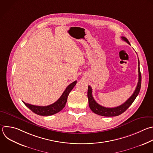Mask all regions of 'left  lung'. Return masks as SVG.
I'll return each instance as SVG.
<instances>
[{"mask_svg": "<svg viewBox=\"0 0 153 153\" xmlns=\"http://www.w3.org/2000/svg\"><path fill=\"white\" fill-rule=\"evenodd\" d=\"M121 38L123 41L127 42L128 44H130L128 40L124 36H121ZM138 73H139V80L137 86L136 88L135 91L131 96L126 101L123 105L115 107V108H106L98 104L95 100L94 99L92 94V88L90 86H88V102L89 106L91 110L95 114L104 117H115L118 116L124 112L133 103V101L136 99V97L138 95L140 86H141V73L139 68V61L138 59Z\"/></svg>", "mask_w": 153, "mask_h": 153, "instance_id": "obj_1", "label": "left lung"}]
</instances>
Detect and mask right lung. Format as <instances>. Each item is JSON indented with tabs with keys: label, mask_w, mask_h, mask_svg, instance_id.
Masks as SVG:
<instances>
[{
	"label": "right lung",
	"mask_w": 153,
	"mask_h": 153,
	"mask_svg": "<svg viewBox=\"0 0 153 153\" xmlns=\"http://www.w3.org/2000/svg\"><path fill=\"white\" fill-rule=\"evenodd\" d=\"M77 81H74L71 84H70L61 97L55 102L54 103L46 106H35L32 105H30L28 103H26L24 101L23 103L27 106L30 111H32L33 113L41 116H50L54 115L59 112H60L62 109L65 107V104L67 101L68 96L71 92V91L73 89L74 86L76 85Z\"/></svg>",
	"instance_id": "1"
}]
</instances>
